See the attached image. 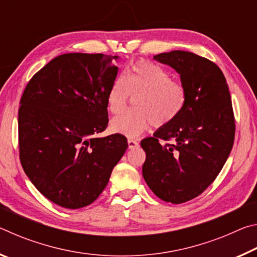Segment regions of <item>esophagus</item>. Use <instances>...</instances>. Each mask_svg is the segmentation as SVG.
<instances>
[{"mask_svg":"<svg viewBox=\"0 0 257 257\" xmlns=\"http://www.w3.org/2000/svg\"><path fill=\"white\" fill-rule=\"evenodd\" d=\"M139 145V143L137 141H135L133 138L128 139V146L129 149H136V147Z\"/></svg>","mask_w":257,"mask_h":257,"instance_id":"esophagus-1","label":"esophagus"}]
</instances>
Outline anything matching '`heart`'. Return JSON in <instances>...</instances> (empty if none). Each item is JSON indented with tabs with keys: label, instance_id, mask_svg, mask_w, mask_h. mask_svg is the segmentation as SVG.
<instances>
[{
	"label": "heart",
	"instance_id": "obj_1",
	"mask_svg": "<svg viewBox=\"0 0 257 257\" xmlns=\"http://www.w3.org/2000/svg\"><path fill=\"white\" fill-rule=\"evenodd\" d=\"M134 98V110L111 120V130L129 137L141 135L153 123L164 127L175 121L184 110L187 92L184 85L173 81L170 73L158 64L139 60L122 78H116L108 89L107 110L113 114L122 112Z\"/></svg>",
	"mask_w": 257,
	"mask_h": 257
}]
</instances>
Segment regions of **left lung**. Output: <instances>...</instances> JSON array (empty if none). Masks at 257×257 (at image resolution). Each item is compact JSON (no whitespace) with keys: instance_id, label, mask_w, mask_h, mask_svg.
<instances>
[{"instance_id":"obj_1","label":"left lung","mask_w":257,"mask_h":257,"mask_svg":"<svg viewBox=\"0 0 257 257\" xmlns=\"http://www.w3.org/2000/svg\"><path fill=\"white\" fill-rule=\"evenodd\" d=\"M154 60L179 73L187 101L175 121L142 141L143 177L162 201L181 204L215 180L231 152L236 129L231 97L222 71L210 60L186 51L161 53Z\"/></svg>"}]
</instances>
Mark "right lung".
I'll return each mask as SVG.
<instances>
[{
  "instance_id": "obj_1",
  "label": "right lung",
  "mask_w": 257,
  "mask_h": 257,
  "mask_svg": "<svg viewBox=\"0 0 257 257\" xmlns=\"http://www.w3.org/2000/svg\"><path fill=\"white\" fill-rule=\"evenodd\" d=\"M119 56L68 53L54 58L26 86L18 113L19 155L33 185L66 208L92 204L128 147L107 127L106 97Z\"/></svg>"
}]
</instances>
